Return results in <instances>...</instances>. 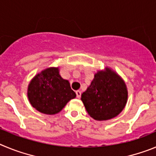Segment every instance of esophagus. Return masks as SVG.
Returning a JSON list of instances; mask_svg holds the SVG:
<instances>
[{
    "label": "esophagus",
    "instance_id": "esophagus-1",
    "mask_svg": "<svg viewBox=\"0 0 156 156\" xmlns=\"http://www.w3.org/2000/svg\"><path fill=\"white\" fill-rule=\"evenodd\" d=\"M76 94L77 98H80V97H81V91H80V90H76Z\"/></svg>",
    "mask_w": 156,
    "mask_h": 156
}]
</instances>
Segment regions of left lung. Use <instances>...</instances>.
I'll use <instances>...</instances> for the list:
<instances>
[{
  "label": "left lung",
  "mask_w": 156,
  "mask_h": 156,
  "mask_svg": "<svg viewBox=\"0 0 156 156\" xmlns=\"http://www.w3.org/2000/svg\"><path fill=\"white\" fill-rule=\"evenodd\" d=\"M127 98L124 80L108 67L98 70L90 86L81 94V101L88 115L99 121L117 116L125 108Z\"/></svg>",
  "instance_id": "obj_1"
}]
</instances>
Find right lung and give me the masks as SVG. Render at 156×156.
Segmentation results:
<instances>
[{"label":"right lung","instance_id":"add662e5","mask_svg":"<svg viewBox=\"0 0 156 156\" xmlns=\"http://www.w3.org/2000/svg\"><path fill=\"white\" fill-rule=\"evenodd\" d=\"M69 80L59 74V67H49L30 80L27 97L31 105L41 113L55 115L76 98Z\"/></svg>","mask_w":156,"mask_h":156}]
</instances>
